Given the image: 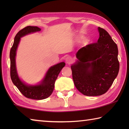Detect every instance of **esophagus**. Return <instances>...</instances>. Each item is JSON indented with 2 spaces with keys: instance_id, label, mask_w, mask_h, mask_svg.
Returning a JSON list of instances; mask_svg holds the SVG:
<instances>
[{
  "instance_id": "1",
  "label": "esophagus",
  "mask_w": 129,
  "mask_h": 129,
  "mask_svg": "<svg viewBox=\"0 0 129 129\" xmlns=\"http://www.w3.org/2000/svg\"><path fill=\"white\" fill-rule=\"evenodd\" d=\"M65 62H66L67 64H70L72 62V58L70 57H67L65 58Z\"/></svg>"
}]
</instances>
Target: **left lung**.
I'll use <instances>...</instances> for the list:
<instances>
[{
    "label": "left lung",
    "instance_id": "obj_1",
    "mask_svg": "<svg viewBox=\"0 0 129 129\" xmlns=\"http://www.w3.org/2000/svg\"><path fill=\"white\" fill-rule=\"evenodd\" d=\"M97 43L86 45L76 53L78 60L71 66L74 84L87 96L104 94L118 74V50L106 30L99 27Z\"/></svg>",
    "mask_w": 129,
    "mask_h": 129
}]
</instances>
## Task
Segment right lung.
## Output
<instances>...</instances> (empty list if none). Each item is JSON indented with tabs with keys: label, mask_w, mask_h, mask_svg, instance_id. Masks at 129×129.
I'll return each instance as SVG.
<instances>
[{
	"label": "right lung",
	"mask_w": 129,
	"mask_h": 129,
	"mask_svg": "<svg viewBox=\"0 0 129 129\" xmlns=\"http://www.w3.org/2000/svg\"><path fill=\"white\" fill-rule=\"evenodd\" d=\"M40 30H41L40 28L34 26H27L19 30L15 37L14 42L10 53V76L12 82L25 97L34 100L45 99L51 95L58 74L65 65V62H62L51 67L47 71L42 81L39 85H28L20 80L17 73L15 62L16 52L20 38L26 35Z\"/></svg>",
	"instance_id": "1"
}]
</instances>
